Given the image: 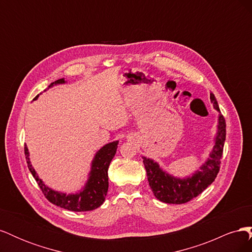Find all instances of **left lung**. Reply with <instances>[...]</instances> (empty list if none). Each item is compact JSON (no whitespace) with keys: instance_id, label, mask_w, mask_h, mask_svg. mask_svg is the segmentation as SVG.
I'll return each mask as SVG.
<instances>
[{"instance_id":"left-lung-1","label":"left lung","mask_w":252,"mask_h":252,"mask_svg":"<svg viewBox=\"0 0 252 252\" xmlns=\"http://www.w3.org/2000/svg\"><path fill=\"white\" fill-rule=\"evenodd\" d=\"M210 98L215 108L220 111L215 94H210ZM225 139L226 122L223 116H220L218 136L210 158L201 167V171H197L191 178L186 180L175 179L168 175L161 170L156 162L143 157L149 186L157 199L168 204H184L202 193L216 180L220 171Z\"/></svg>"}]
</instances>
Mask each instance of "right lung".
Listing matches in <instances>:
<instances>
[{
  "instance_id": "1",
  "label": "right lung",
  "mask_w": 252,
  "mask_h": 252,
  "mask_svg": "<svg viewBox=\"0 0 252 252\" xmlns=\"http://www.w3.org/2000/svg\"><path fill=\"white\" fill-rule=\"evenodd\" d=\"M62 83H65L64 79L57 80L51 83L49 87L56 85V84ZM36 97L37 95L34 98ZM118 143V141L109 143L96 152L93 162V167H91L90 177L85 188L80 193L69 195L55 191V190H52L45 185L40 180V178L37 177L36 172L32 167V164H30L28 158V149L26 146L24 147V151L27 159L28 169L33 175V178L35 179L37 185L41 188L45 197L50 203L71 211H90L100 207L105 201L106 194H107L108 191V168L114 155L117 152Z\"/></svg>"
}]
</instances>
